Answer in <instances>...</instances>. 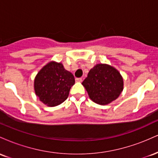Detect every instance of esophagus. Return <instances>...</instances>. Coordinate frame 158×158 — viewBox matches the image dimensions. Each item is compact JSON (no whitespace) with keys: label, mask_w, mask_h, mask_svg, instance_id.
I'll use <instances>...</instances> for the list:
<instances>
[{"label":"esophagus","mask_w":158,"mask_h":158,"mask_svg":"<svg viewBox=\"0 0 158 158\" xmlns=\"http://www.w3.org/2000/svg\"><path fill=\"white\" fill-rule=\"evenodd\" d=\"M81 81H82V79H81V78H77V79H76V81H77V82H81Z\"/></svg>","instance_id":"34e87169"}]
</instances>
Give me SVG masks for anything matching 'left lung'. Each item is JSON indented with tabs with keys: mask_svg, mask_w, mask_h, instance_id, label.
<instances>
[{
	"mask_svg": "<svg viewBox=\"0 0 158 158\" xmlns=\"http://www.w3.org/2000/svg\"><path fill=\"white\" fill-rule=\"evenodd\" d=\"M82 85L90 99L99 105H107L115 100L123 89V78L118 70L102 64L90 69Z\"/></svg>",
	"mask_w": 158,
	"mask_h": 158,
	"instance_id": "left-lung-1",
	"label": "left lung"
}]
</instances>
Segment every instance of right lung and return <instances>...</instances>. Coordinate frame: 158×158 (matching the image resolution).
<instances>
[{
    "label": "right lung",
    "mask_w": 158,
    "mask_h": 158,
    "mask_svg": "<svg viewBox=\"0 0 158 158\" xmlns=\"http://www.w3.org/2000/svg\"><path fill=\"white\" fill-rule=\"evenodd\" d=\"M74 83L73 74L65 70L62 64L52 61L37 74L34 88L36 96L41 102L53 107L66 100Z\"/></svg>",
    "instance_id": "1"
}]
</instances>
